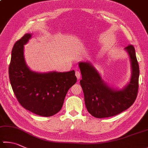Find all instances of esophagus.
<instances>
[{
	"label": "esophagus",
	"mask_w": 148,
	"mask_h": 148,
	"mask_svg": "<svg viewBox=\"0 0 148 148\" xmlns=\"http://www.w3.org/2000/svg\"><path fill=\"white\" fill-rule=\"evenodd\" d=\"M75 75H76V77H77L78 80H79L80 79V73L79 71H75Z\"/></svg>",
	"instance_id": "34e87169"
}]
</instances>
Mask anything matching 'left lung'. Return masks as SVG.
<instances>
[{
    "instance_id": "8db88e82",
    "label": "left lung",
    "mask_w": 148,
    "mask_h": 148,
    "mask_svg": "<svg viewBox=\"0 0 148 148\" xmlns=\"http://www.w3.org/2000/svg\"><path fill=\"white\" fill-rule=\"evenodd\" d=\"M132 62L130 82L122 90H115L103 82L100 75L90 64L80 62L82 74L80 81L88 112L96 118H106L118 115L129 108L136 99L138 91L139 66L135 48L130 44L125 48Z\"/></svg>"
}]
</instances>
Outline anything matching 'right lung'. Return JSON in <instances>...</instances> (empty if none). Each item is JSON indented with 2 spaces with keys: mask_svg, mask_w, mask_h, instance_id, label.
I'll return each mask as SVG.
<instances>
[{
  "mask_svg": "<svg viewBox=\"0 0 148 148\" xmlns=\"http://www.w3.org/2000/svg\"><path fill=\"white\" fill-rule=\"evenodd\" d=\"M32 37L26 33L14 44L9 77L20 104L36 115L51 116L62 107L69 89L77 82L75 71L38 73L29 70L24 58V45Z\"/></svg>",
  "mask_w": 148,
  "mask_h": 148,
  "instance_id": "1",
  "label": "right lung"
}]
</instances>
